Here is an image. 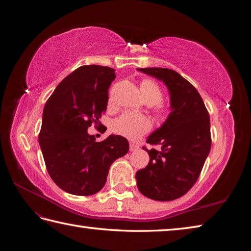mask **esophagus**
Wrapping results in <instances>:
<instances>
[{
	"instance_id": "1",
	"label": "esophagus",
	"mask_w": 251,
	"mask_h": 251,
	"mask_svg": "<svg viewBox=\"0 0 251 251\" xmlns=\"http://www.w3.org/2000/svg\"><path fill=\"white\" fill-rule=\"evenodd\" d=\"M138 149H139V147L137 146V144L130 143V151H137Z\"/></svg>"
}]
</instances>
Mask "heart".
I'll list each match as a JSON object with an SVG mask.
<instances>
[{
	"label": "heart",
	"instance_id": "obj_1",
	"mask_svg": "<svg viewBox=\"0 0 251 251\" xmlns=\"http://www.w3.org/2000/svg\"><path fill=\"white\" fill-rule=\"evenodd\" d=\"M140 90L144 100L149 103H157L162 97V91L157 83L151 79H144L141 85ZM156 112L158 114H164L165 109L163 105L157 103ZM151 127V123L148 116L142 114L126 112L121 114L113 123V130L117 134L124 136L128 139H137L143 134L149 132Z\"/></svg>",
	"mask_w": 251,
	"mask_h": 251
}]
</instances>
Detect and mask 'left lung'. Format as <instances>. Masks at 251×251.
I'll return each mask as SVG.
<instances>
[{
    "mask_svg": "<svg viewBox=\"0 0 251 251\" xmlns=\"http://www.w3.org/2000/svg\"><path fill=\"white\" fill-rule=\"evenodd\" d=\"M162 81L169 90L171 113L147 142L158 149L142 148L150 155L146 168L136 173L139 192L156 201H172L185 195L196 183L209 154L210 121L197 89L166 68H138Z\"/></svg>",
    "mask_w": 251,
    "mask_h": 251,
    "instance_id": "8db88e82",
    "label": "left lung"
}]
</instances>
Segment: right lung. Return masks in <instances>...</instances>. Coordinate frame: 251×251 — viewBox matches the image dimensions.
<instances>
[{
	"label": "right lung",
	"mask_w": 251,
	"mask_h": 251,
	"mask_svg": "<svg viewBox=\"0 0 251 251\" xmlns=\"http://www.w3.org/2000/svg\"><path fill=\"white\" fill-rule=\"evenodd\" d=\"M110 67L81 66L58 83L44 107L39 142L51 179L66 193L91 196L104 186L111 164L128 151L119 135L96 142L88 127L100 125L115 79Z\"/></svg>",
	"instance_id": "obj_1"
}]
</instances>
